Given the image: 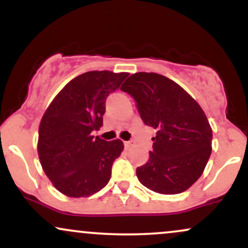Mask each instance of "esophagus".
I'll return each instance as SVG.
<instances>
[{
  "label": "esophagus",
  "instance_id": "1",
  "mask_svg": "<svg viewBox=\"0 0 248 248\" xmlns=\"http://www.w3.org/2000/svg\"><path fill=\"white\" fill-rule=\"evenodd\" d=\"M132 143H133V141H132V140H129V141H124V148H129L130 146H132Z\"/></svg>",
  "mask_w": 248,
  "mask_h": 248
}]
</instances>
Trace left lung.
<instances>
[{
	"instance_id": "obj_1",
	"label": "left lung",
	"mask_w": 248,
	"mask_h": 248,
	"mask_svg": "<svg viewBox=\"0 0 248 248\" xmlns=\"http://www.w3.org/2000/svg\"><path fill=\"white\" fill-rule=\"evenodd\" d=\"M121 91L135 100L143 124L156 129L149 160L136 168L139 181L164 195L186 191L211 155L212 129L205 113L178 84L157 73L132 75Z\"/></svg>"
}]
</instances>
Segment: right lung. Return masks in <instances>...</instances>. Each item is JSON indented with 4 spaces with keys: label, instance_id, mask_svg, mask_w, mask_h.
<instances>
[{
    "label": "right lung",
    "instance_id": "1",
    "mask_svg": "<svg viewBox=\"0 0 248 248\" xmlns=\"http://www.w3.org/2000/svg\"><path fill=\"white\" fill-rule=\"evenodd\" d=\"M128 73L90 71L65 85L43 115L38 130L39 160L57 190L69 197L100 191L124 149L121 140L105 141L92 133L102 126L107 96Z\"/></svg>",
    "mask_w": 248,
    "mask_h": 248
}]
</instances>
